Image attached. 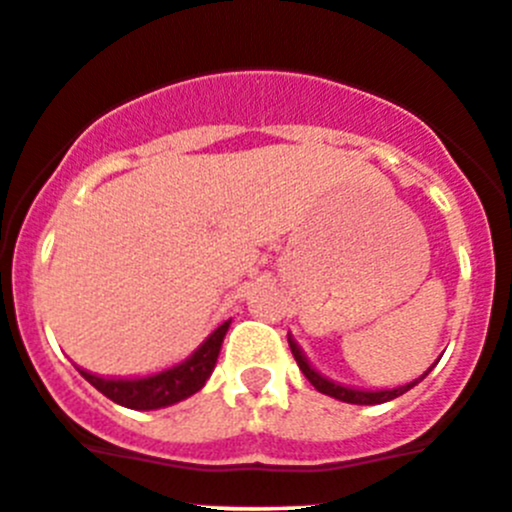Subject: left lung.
Returning a JSON list of instances; mask_svg holds the SVG:
<instances>
[{"label": "left lung", "instance_id": "left-lung-1", "mask_svg": "<svg viewBox=\"0 0 512 512\" xmlns=\"http://www.w3.org/2000/svg\"><path fill=\"white\" fill-rule=\"evenodd\" d=\"M288 344H290V352H293V357H296L298 367H301V372L306 375V380L311 382L313 388L319 390V393L329 395V398H336L342 400V403H354V405H377V403H388V400L398 398V395L408 393L411 388H416L418 382L423 380V377L431 372V365L426 372H423L421 377H416V380L405 382V385H398V388H377V390H367V388H352V385H342V382L336 380H329L326 375H321L316 367H311V362L306 359V354H303V349L298 347V342L293 339V336L288 334Z\"/></svg>", "mask_w": 512, "mask_h": 512}]
</instances>
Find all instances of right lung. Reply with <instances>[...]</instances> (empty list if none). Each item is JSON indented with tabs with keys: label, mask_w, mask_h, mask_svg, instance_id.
I'll use <instances>...</instances> for the list:
<instances>
[{
	"label": "right lung",
	"mask_w": 512,
	"mask_h": 512,
	"mask_svg": "<svg viewBox=\"0 0 512 512\" xmlns=\"http://www.w3.org/2000/svg\"><path fill=\"white\" fill-rule=\"evenodd\" d=\"M229 324L216 326L199 347L193 349L183 362L168 367V370L153 372L145 377H101L94 372L78 367V372L94 385L99 393L107 395L114 403L132 408V411H158V408H168L181 400L191 398L193 393H199L211 377L219 359V349H222L224 336H227Z\"/></svg>",
	"instance_id": "right-lung-1"
}]
</instances>
